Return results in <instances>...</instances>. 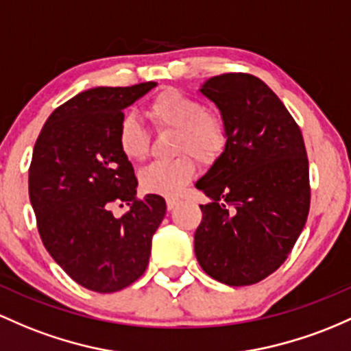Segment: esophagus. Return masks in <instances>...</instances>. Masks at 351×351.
Segmentation results:
<instances>
[{
    "label": "esophagus",
    "instance_id": "34e87169",
    "mask_svg": "<svg viewBox=\"0 0 351 351\" xmlns=\"http://www.w3.org/2000/svg\"><path fill=\"white\" fill-rule=\"evenodd\" d=\"M180 205V199L178 198H168L167 199V206H168V210H175L176 206Z\"/></svg>",
    "mask_w": 351,
    "mask_h": 351
}]
</instances>
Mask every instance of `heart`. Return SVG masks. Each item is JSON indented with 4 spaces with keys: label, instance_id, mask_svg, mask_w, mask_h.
I'll return each mask as SVG.
<instances>
[{
    "label": "heart",
    "instance_id": "b5f03b06",
    "mask_svg": "<svg viewBox=\"0 0 351 351\" xmlns=\"http://www.w3.org/2000/svg\"><path fill=\"white\" fill-rule=\"evenodd\" d=\"M146 117L158 132H175L173 152L182 153L169 161H155L140 173V186L146 193L176 196L193 180L195 156L202 163H215L228 146L226 118L176 88L160 91L146 106ZM117 145L130 161H143L149 155L148 133L132 114L119 119Z\"/></svg>",
    "mask_w": 351,
    "mask_h": 351
}]
</instances>
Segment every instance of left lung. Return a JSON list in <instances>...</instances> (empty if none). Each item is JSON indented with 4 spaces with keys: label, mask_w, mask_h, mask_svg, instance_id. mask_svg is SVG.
Listing matches in <instances>:
<instances>
[{
    "label": "left lung",
    "mask_w": 351,
    "mask_h": 351,
    "mask_svg": "<svg viewBox=\"0 0 351 351\" xmlns=\"http://www.w3.org/2000/svg\"><path fill=\"white\" fill-rule=\"evenodd\" d=\"M202 93L226 118L230 138L196 183L211 203L199 205L195 255L211 278L246 287L282 267L305 226L310 211L305 141L282 99L256 76H213Z\"/></svg>",
    "instance_id": "8db88e82"
}]
</instances>
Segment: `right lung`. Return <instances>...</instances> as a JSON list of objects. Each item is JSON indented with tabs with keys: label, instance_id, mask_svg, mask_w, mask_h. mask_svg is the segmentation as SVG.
Instances as JSON below:
<instances>
[{
	"label": "right lung",
	"instance_id": "obj_1",
	"mask_svg": "<svg viewBox=\"0 0 351 351\" xmlns=\"http://www.w3.org/2000/svg\"><path fill=\"white\" fill-rule=\"evenodd\" d=\"M156 83L91 88L58 106L34 143L29 199L45 248L71 280L98 293L136 282L163 221L160 195L136 196L133 165L117 145L123 110ZM129 206L114 217L110 206Z\"/></svg>",
	"mask_w": 351,
	"mask_h": 351
}]
</instances>
